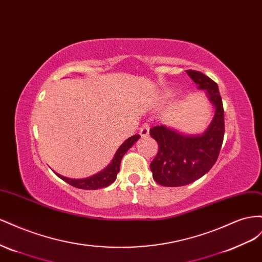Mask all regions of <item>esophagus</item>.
Wrapping results in <instances>:
<instances>
[{"label":"esophagus","instance_id":"1","mask_svg":"<svg viewBox=\"0 0 262 262\" xmlns=\"http://www.w3.org/2000/svg\"><path fill=\"white\" fill-rule=\"evenodd\" d=\"M139 134H140L141 137H147L149 135V125L147 123H145L143 126L140 127Z\"/></svg>","mask_w":262,"mask_h":262}]
</instances>
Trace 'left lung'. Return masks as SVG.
Segmentation results:
<instances>
[{"instance_id": "left-lung-1", "label": "left lung", "mask_w": 262, "mask_h": 262, "mask_svg": "<svg viewBox=\"0 0 262 262\" xmlns=\"http://www.w3.org/2000/svg\"><path fill=\"white\" fill-rule=\"evenodd\" d=\"M186 72L199 89L206 90L208 100L215 106V115L202 135H181L164 125L155 126L149 130L159 147L150 163L152 178L163 186L190 184L207 173L219 158L225 133L223 102L217 84L200 71Z\"/></svg>"}]
</instances>
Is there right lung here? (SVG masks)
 Here are the masks:
<instances>
[{
    "label": "right lung",
    "mask_w": 262,
    "mask_h": 262,
    "mask_svg": "<svg viewBox=\"0 0 262 262\" xmlns=\"http://www.w3.org/2000/svg\"><path fill=\"white\" fill-rule=\"evenodd\" d=\"M139 138H140V136L137 134V135H134L127 140H125L122 144V146L117 149V151L114 156L113 160H112V162L98 174H94V176L86 178V179H78V180L77 179L66 178V177H62L58 173H56V174L60 179H62V180L66 181L67 183H69L70 185L74 186V188H78V189L96 190V189L106 188V186H108L110 184H112L116 180V176L119 171V167H121V161H122L123 156L134 144L136 143Z\"/></svg>",
    "instance_id": "add662e5"
}]
</instances>
